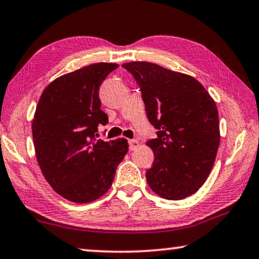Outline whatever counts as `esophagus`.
Listing matches in <instances>:
<instances>
[{
  "mask_svg": "<svg viewBox=\"0 0 259 259\" xmlns=\"http://www.w3.org/2000/svg\"><path fill=\"white\" fill-rule=\"evenodd\" d=\"M128 144H130V149H131V151H134V149L138 148L139 145H140V144H139V141L138 140H134V139H133V140H130Z\"/></svg>",
  "mask_w": 259,
  "mask_h": 259,
  "instance_id": "esophagus-1",
  "label": "esophagus"
}]
</instances>
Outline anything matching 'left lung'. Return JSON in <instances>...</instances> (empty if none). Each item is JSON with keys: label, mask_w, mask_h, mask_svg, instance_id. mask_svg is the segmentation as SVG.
<instances>
[{"label": "left lung", "mask_w": 259, "mask_h": 259, "mask_svg": "<svg viewBox=\"0 0 259 259\" xmlns=\"http://www.w3.org/2000/svg\"><path fill=\"white\" fill-rule=\"evenodd\" d=\"M122 67L140 86L147 118L157 130L146 144L154 153L148 186L166 200H183L200 189L215 162L221 138L216 103L188 74L148 62Z\"/></svg>", "instance_id": "1"}]
</instances>
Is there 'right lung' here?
<instances>
[{"mask_svg":"<svg viewBox=\"0 0 259 259\" xmlns=\"http://www.w3.org/2000/svg\"><path fill=\"white\" fill-rule=\"evenodd\" d=\"M115 63H96L51 81L32 119L37 162L56 193L74 203H89L111 188L128 151L126 139H96L108 122L100 110L99 88Z\"/></svg>","mask_w":259,"mask_h":259,"instance_id":"add662e5","label":"right lung"}]
</instances>
